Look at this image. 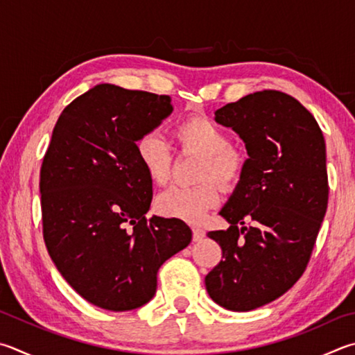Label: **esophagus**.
I'll list each match as a JSON object with an SVG mask.
<instances>
[{
  "label": "esophagus",
  "mask_w": 355,
  "mask_h": 355,
  "mask_svg": "<svg viewBox=\"0 0 355 355\" xmlns=\"http://www.w3.org/2000/svg\"><path fill=\"white\" fill-rule=\"evenodd\" d=\"M192 236H194V241H202L205 237V230L202 227H192Z\"/></svg>",
  "instance_id": "esophagus-1"
}]
</instances>
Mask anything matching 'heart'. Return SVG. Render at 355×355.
Listing matches in <instances>:
<instances>
[{
  "label": "heart",
  "mask_w": 355,
  "mask_h": 355,
  "mask_svg": "<svg viewBox=\"0 0 355 355\" xmlns=\"http://www.w3.org/2000/svg\"><path fill=\"white\" fill-rule=\"evenodd\" d=\"M180 149L202 157L198 166V183L189 188H171L157 197L159 214L188 222L203 220L211 208L218 203V191L214 180L223 189H231L241 182L247 167V153L230 144V135L209 118L194 114L180 122L173 130ZM137 157L146 175L157 186L171 180L172 158L169 147L157 133H146L137 141Z\"/></svg>",
  "instance_id": "obj_1"
}]
</instances>
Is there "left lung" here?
<instances>
[{
  "instance_id": "obj_1",
  "label": "left lung",
  "mask_w": 355,
  "mask_h": 355,
  "mask_svg": "<svg viewBox=\"0 0 355 355\" xmlns=\"http://www.w3.org/2000/svg\"><path fill=\"white\" fill-rule=\"evenodd\" d=\"M216 121L239 133L250 158L220 211L230 228L208 233L222 261L205 284L218 306L248 312L279 298L304 273L329 197L326 143L312 113L276 89L223 105Z\"/></svg>"
}]
</instances>
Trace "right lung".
<instances>
[{"label":"right lung","instance_id":"right-lung-1","mask_svg":"<svg viewBox=\"0 0 355 355\" xmlns=\"http://www.w3.org/2000/svg\"><path fill=\"white\" fill-rule=\"evenodd\" d=\"M171 98L101 83L62 112L40 169L43 239L83 300L105 311L144 306L163 262L186 248L180 218L146 217L152 182L137 141L172 113Z\"/></svg>","mask_w":355,"mask_h":355}]
</instances>
